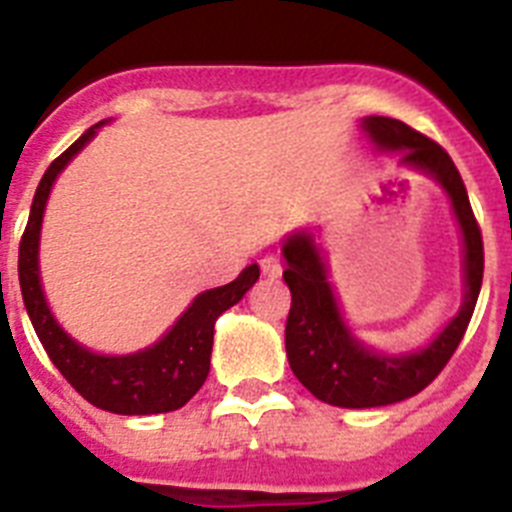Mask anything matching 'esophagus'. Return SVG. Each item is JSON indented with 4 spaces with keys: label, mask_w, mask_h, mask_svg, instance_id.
<instances>
[{
    "label": "esophagus",
    "mask_w": 512,
    "mask_h": 512,
    "mask_svg": "<svg viewBox=\"0 0 512 512\" xmlns=\"http://www.w3.org/2000/svg\"><path fill=\"white\" fill-rule=\"evenodd\" d=\"M259 266H261V271H264V277H269V279H277L279 274H282V261L277 259V256H261V261H259Z\"/></svg>",
    "instance_id": "obj_1"
}]
</instances>
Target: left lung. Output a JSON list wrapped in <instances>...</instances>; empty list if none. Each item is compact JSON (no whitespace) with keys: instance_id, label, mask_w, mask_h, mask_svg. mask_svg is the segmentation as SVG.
I'll list each match as a JSON object with an SVG mask.
<instances>
[{"instance_id":"1","label":"left lung","mask_w":512,"mask_h":512,"mask_svg":"<svg viewBox=\"0 0 512 512\" xmlns=\"http://www.w3.org/2000/svg\"><path fill=\"white\" fill-rule=\"evenodd\" d=\"M361 128L379 151H400V164L425 171L449 194L464 241V302L456 318L425 348L400 356L379 354L354 338L343 323L336 295L328 282V266L312 233L300 230L289 235L282 246L287 259L282 277L292 292V307L284 330L287 359L295 377L307 390L336 408H382L425 390L441 374L443 366L449 364L467 333L485 271L482 233L469 205L467 187L449 153L436 140L425 138L392 117L369 115L361 120Z\"/></svg>"}]
</instances>
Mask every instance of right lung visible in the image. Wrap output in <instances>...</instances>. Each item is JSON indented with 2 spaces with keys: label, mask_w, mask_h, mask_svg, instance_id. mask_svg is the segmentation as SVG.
Returning a JSON list of instances; mask_svg holds the SVG:
<instances>
[{
  "label": "right lung",
  "mask_w": 512,
  "mask_h": 512,
  "mask_svg": "<svg viewBox=\"0 0 512 512\" xmlns=\"http://www.w3.org/2000/svg\"><path fill=\"white\" fill-rule=\"evenodd\" d=\"M99 125H104V122L92 125L74 146L66 148L48 166L38 189H35L27 228L20 241V264H17L22 300H25L27 315H30V323H33L40 343H43L45 354L51 356L66 382L84 400L92 402L94 408L117 415L171 413V410L187 405L205 384L207 374H210L215 320L235 302H241V297L256 284L259 266H246L238 274V279H233L225 287L207 289V292L194 297L192 305L184 310L182 318L171 325L169 333L143 351H135L128 356H104L76 343L56 323L51 307L45 302L43 287H40V225H43L45 202H48L56 176L94 138Z\"/></svg>",
  "instance_id": "1"
}]
</instances>
